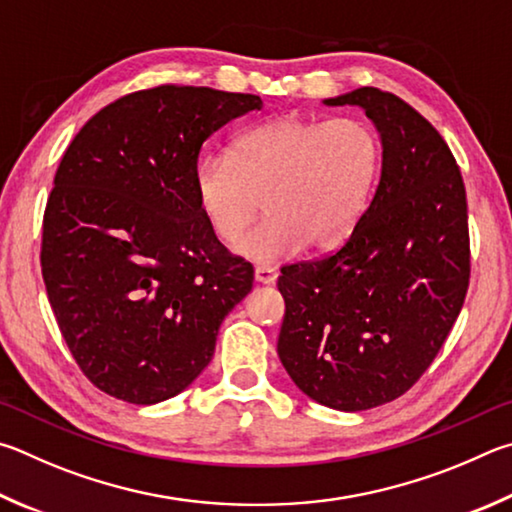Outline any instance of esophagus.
Masks as SVG:
<instances>
[{
  "label": "esophagus",
  "mask_w": 512,
  "mask_h": 512,
  "mask_svg": "<svg viewBox=\"0 0 512 512\" xmlns=\"http://www.w3.org/2000/svg\"><path fill=\"white\" fill-rule=\"evenodd\" d=\"M276 276H279V274H276V270H274L272 265H256L254 279H256L258 283H267V285H270V283L276 281Z\"/></svg>",
  "instance_id": "34e87169"
}]
</instances>
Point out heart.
I'll return each instance as SVG.
<instances>
[{
	"mask_svg": "<svg viewBox=\"0 0 512 512\" xmlns=\"http://www.w3.org/2000/svg\"><path fill=\"white\" fill-rule=\"evenodd\" d=\"M382 161L380 139L360 119H276L236 134L227 157L195 168V195L215 238L242 240L254 261H279L342 245L369 209Z\"/></svg>",
	"mask_w": 512,
	"mask_h": 512,
	"instance_id": "1",
	"label": "heart"
}]
</instances>
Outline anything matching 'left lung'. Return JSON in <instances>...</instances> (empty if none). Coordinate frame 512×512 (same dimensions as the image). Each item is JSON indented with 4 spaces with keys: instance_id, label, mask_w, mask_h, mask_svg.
Returning a JSON list of instances; mask_svg holds the SVG:
<instances>
[{
    "instance_id": "obj_1",
    "label": "left lung",
    "mask_w": 512,
    "mask_h": 512,
    "mask_svg": "<svg viewBox=\"0 0 512 512\" xmlns=\"http://www.w3.org/2000/svg\"><path fill=\"white\" fill-rule=\"evenodd\" d=\"M382 137V175L364 218L330 254L281 267L279 351L319 405L364 411L400 398L441 351L470 285L468 202L450 146L396 94L360 87Z\"/></svg>"
}]
</instances>
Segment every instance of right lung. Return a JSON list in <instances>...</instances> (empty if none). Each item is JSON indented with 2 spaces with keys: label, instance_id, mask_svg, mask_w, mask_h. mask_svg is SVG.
<instances>
[{
  "label": "right lung",
  "instance_id": "right-lung-1",
  "mask_svg": "<svg viewBox=\"0 0 512 512\" xmlns=\"http://www.w3.org/2000/svg\"><path fill=\"white\" fill-rule=\"evenodd\" d=\"M254 94L193 85L139 89L69 143L42 220L40 265L78 369L132 405L184 391L215 351L254 267L222 245L195 195L202 143Z\"/></svg>",
  "mask_w": 512,
  "mask_h": 512
}]
</instances>
